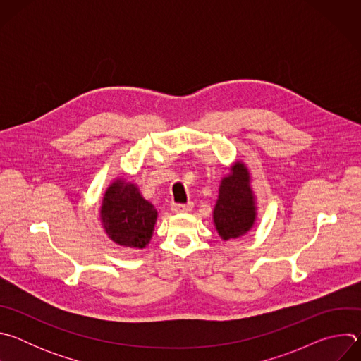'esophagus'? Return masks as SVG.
Here are the masks:
<instances>
[{
	"label": "esophagus",
	"mask_w": 361,
	"mask_h": 361,
	"mask_svg": "<svg viewBox=\"0 0 361 361\" xmlns=\"http://www.w3.org/2000/svg\"><path fill=\"white\" fill-rule=\"evenodd\" d=\"M192 209V204L191 202H188V204H173L171 205V212L173 213H187V212H190Z\"/></svg>",
	"instance_id": "34e87169"
}]
</instances>
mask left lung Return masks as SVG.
<instances>
[{"label": "left lung", "mask_w": 361, "mask_h": 361, "mask_svg": "<svg viewBox=\"0 0 361 361\" xmlns=\"http://www.w3.org/2000/svg\"><path fill=\"white\" fill-rule=\"evenodd\" d=\"M257 219L255 195L251 176L243 161H234L230 173L221 178L219 198L214 205L213 223L221 237L228 241L245 235Z\"/></svg>", "instance_id": "1"}]
</instances>
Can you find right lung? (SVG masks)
I'll list each match as a JSON object with an SVG mask.
<instances>
[{
  "label": "right lung",
  "instance_id": "1",
  "mask_svg": "<svg viewBox=\"0 0 361 361\" xmlns=\"http://www.w3.org/2000/svg\"><path fill=\"white\" fill-rule=\"evenodd\" d=\"M157 210L147 201L138 185L116 178L106 190L99 209L101 226L107 237L121 247L145 248L154 233Z\"/></svg>",
  "mask_w": 361,
  "mask_h": 361
}]
</instances>
